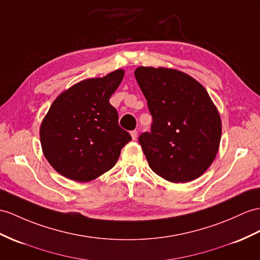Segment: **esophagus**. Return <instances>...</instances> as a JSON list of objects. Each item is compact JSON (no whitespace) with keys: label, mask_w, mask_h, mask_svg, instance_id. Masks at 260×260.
Here are the masks:
<instances>
[{"label":"esophagus","mask_w":260,"mask_h":260,"mask_svg":"<svg viewBox=\"0 0 260 260\" xmlns=\"http://www.w3.org/2000/svg\"><path fill=\"white\" fill-rule=\"evenodd\" d=\"M130 135H131V138H132V140H136V139L138 138V131H137V130H134V131H131V132H130Z\"/></svg>","instance_id":"1"}]
</instances>
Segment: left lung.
Instances as JSON below:
<instances>
[{"label":"left lung","instance_id":"obj_1","mask_svg":"<svg viewBox=\"0 0 260 260\" xmlns=\"http://www.w3.org/2000/svg\"><path fill=\"white\" fill-rule=\"evenodd\" d=\"M135 76L153 118L151 132L139 138L149 167L172 183L200 178L215 160L221 136L210 94L178 69L140 66Z\"/></svg>","mask_w":260,"mask_h":260}]
</instances>
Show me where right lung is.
<instances>
[{
  "mask_svg": "<svg viewBox=\"0 0 260 260\" xmlns=\"http://www.w3.org/2000/svg\"><path fill=\"white\" fill-rule=\"evenodd\" d=\"M117 69L81 80L62 91L40 128L43 153L56 172L76 182H90L117 163L131 136L119 126L111 94L123 79Z\"/></svg>",
  "mask_w": 260,
  "mask_h": 260,
  "instance_id": "1",
  "label": "right lung"
}]
</instances>
